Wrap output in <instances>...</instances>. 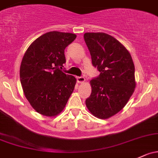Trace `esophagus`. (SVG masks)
Wrapping results in <instances>:
<instances>
[{
	"instance_id": "34e87169",
	"label": "esophagus",
	"mask_w": 158,
	"mask_h": 158,
	"mask_svg": "<svg viewBox=\"0 0 158 158\" xmlns=\"http://www.w3.org/2000/svg\"><path fill=\"white\" fill-rule=\"evenodd\" d=\"M77 81L78 83H83L85 81V77L81 76V77H77Z\"/></svg>"
}]
</instances>
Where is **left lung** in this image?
Listing matches in <instances>:
<instances>
[{"instance_id": "left-lung-1", "label": "left lung", "mask_w": 158, "mask_h": 158, "mask_svg": "<svg viewBox=\"0 0 158 158\" xmlns=\"http://www.w3.org/2000/svg\"><path fill=\"white\" fill-rule=\"evenodd\" d=\"M84 38L93 65L100 72L90 81L92 93L86 105L94 116L106 119L126 106L133 93L135 66L128 50L111 35L85 33Z\"/></svg>"}]
</instances>
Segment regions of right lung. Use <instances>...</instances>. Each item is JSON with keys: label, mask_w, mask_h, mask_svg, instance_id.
<instances>
[{"label": "right lung", "mask_w": 158, "mask_h": 158, "mask_svg": "<svg viewBox=\"0 0 158 158\" xmlns=\"http://www.w3.org/2000/svg\"><path fill=\"white\" fill-rule=\"evenodd\" d=\"M76 35L50 31L37 38L25 52L20 66V81L34 109L45 116H55L65 108L76 78L62 72L65 49Z\"/></svg>", "instance_id": "add662e5"}]
</instances>
